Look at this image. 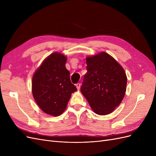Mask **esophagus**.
<instances>
[{"label":"esophagus","instance_id":"esophagus-1","mask_svg":"<svg viewBox=\"0 0 156 156\" xmlns=\"http://www.w3.org/2000/svg\"><path fill=\"white\" fill-rule=\"evenodd\" d=\"M75 86H76V87H77V88L78 90H79V89H80V87H81V83H77L76 84H75Z\"/></svg>","mask_w":156,"mask_h":156}]
</instances>
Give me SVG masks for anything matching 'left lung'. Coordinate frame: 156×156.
<instances>
[{
	"instance_id": "1",
	"label": "left lung",
	"mask_w": 156,
	"mask_h": 156,
	"mask_svg": "<svg viewBox=\"0 0 156 156\" xmlns=\"http://www.w3.org/2000/svg\"><path fill=\"white\" fill-rule=\"evenodd\" d=\"M87 72L81 92L94 112L99 115L111 113L124 97L127 77L121 66L102 52L86 58Z\"/></svg>"
}]
</instances>
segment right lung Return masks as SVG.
Masks as SVG:
<instances>
[{
    "label": "right lung",
    "mask_w": 156,
    "mask_h": 156,
    "mask_svg": "<svg viewBox=\"0 0 156 156\" xmlns=\"http://www.w3.org/2000/svg\"><path fill=\"white\" fill-rule=\"evenodd\" d=\"M67 58L54 53L47 58L32 77L34 100L41 109L51 116L60 115L66 108L72 94L77 88L72 83L66 68Z\"/></svg>",
    "instance_id": "add662e5"
}]
</instances>
